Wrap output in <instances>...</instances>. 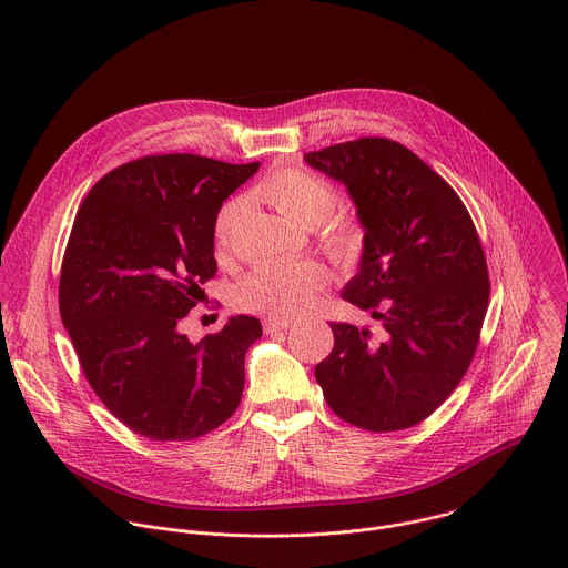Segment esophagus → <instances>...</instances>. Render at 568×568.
<instances>
[{"mask_svg":"<svg viewBox=\"0 0 568 568\" xmlns=\"http://www.w3.org/2000/svg\"><path fill=\"white\" fill-rule=\"evenodd\" d=\"M290 326H292V321H290V318L267 316V318L263 321V328H265V333H267V335H272V333H281V331H287Z\"/></svg>","mask_w":568,"mask_h":568,"instance_id":"esophagus-1","label":"esophagus"}]
</instances>
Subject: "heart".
Returning <instances> with one entry per match:
<instances>
[{
  "label": "heart",
  "mask_w": 568,
  "mask_h": 568,
  "mask_svg": "<svg viewBox=\"0 0 568 568\" xmlns=\"http://www.w3.org/2000/svg\"><path fill=\"white\" fill-rule=\"evenodd\" d=\"M256 195L272 204L292 222L314 231L318 245L342 267L362 263L368 247L366 224L351 213H335L339 195L335 186L307 169L285 166L274 171ZM245 197H231L222 204L213 224L217 258H226L233 247L237 224L245 213ZM331 283V270L318 261L263 263L242 278L233 292L235 305L250 312L292 318L312 307L318 292Z\"/></svg>",
  "instance_id": "heart-1"
}]
</instances>
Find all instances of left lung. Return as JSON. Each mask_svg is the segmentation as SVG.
I'll return each mask as SVG.
<instances>
[{
  "mask_svg": "<svg viewBox=\"0 0 568 568\" xmlns=\"http://www.w3.org/2000/svg\"><path fill=\"white\" fill-rule=\"evenodd\" d=\"M348 186L368 247L342 298L382 321L371 331L333 321V353L314 375L328 407L373 434L429 418L467 373L490 301L476 226L458 193L386 136L305 152Z\"/></svg>",
  "mask_w": 568,
  "mask_h": 568,
  "instance_id": "obj_1",
  "label": "left lung"
}]
</instances>
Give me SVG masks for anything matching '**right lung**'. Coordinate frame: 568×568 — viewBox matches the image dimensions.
Returning a JSON list of instances; mask_svg holds the SVG:
<instances>
[{
  "mask_svg": "<svg viewBox=\"0 0 568 568\" xmlns=\"http://www.w3.org/2000/svg\"><path fill=\"white\" fill-rule=\"evenodd\" d=\"M258 166L145 154L103 175L75 213L60 316L99 399L143 438L195 440L237 409L261 321L231 316L197 344L182 321L217 272L215 215Z\"/></svg>",
  "mask_w": 568,
  "mask_h": 568,
  "instance_id": "right-lung-1",
  "label": "right lung"
}]
</instances>
